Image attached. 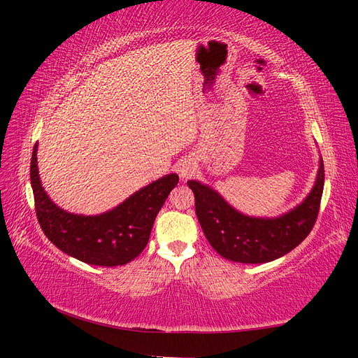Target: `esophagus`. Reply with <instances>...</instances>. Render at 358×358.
Returning a JSON list of instances; mask_svg holds the SVG:
<instances>
[{
	"label": "esophagus",
	"mask_w": 358,
	"mask_h": 358,
	"mask_svg": "<svg viewBox=\"0 0 358 358\" xmlns=\"http://www.w3.org/2000/svg\"><path fill=\"white\" fill-rule=\"evenodd\" d=\"M178 172H180V177H181V178L192 177V175L196 172V163L194 162V159L187 158V159H185V162L180 163Z\"/></svg>",
	"instance_id": "obj_1"
}]
</instances>
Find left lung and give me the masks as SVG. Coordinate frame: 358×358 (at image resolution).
Here are the masks:
<instances>
[{"label":"left lung","instance_id":"8db88e82","mask_svg":"<svg viewBox=\"0 0 358 358\" xmlns=\"http://www.w3.org/2000/svg\"><path fill=\"white\" fill-rule=\"evenodd\" d=\"M195 196V214L210 246L226 260L268 263L291 252L308 237L318 215L324 186L323 159L305 200L278 217L246 215L222 194L196 180L187 181Z\"/></svg>","mask_w":358,"mask_h":358}]
</instances>
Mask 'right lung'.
Listing matches in <instances>:
<instances>
[{
	"label": "right lung",
	"mask_w": 358,
	"mask_h": 358,
	"mask_svg": "<svg viewBox=\"0 0 358 358\" xmlns=\"http://www.w3.org/2000/svg\"><path fill=\"white\" fill-rule=\"evenodd\" d=\"M36 152L38 144L30 162V183L36 218L50 243L64 254L95 266L127 264L143 252L157 214L178 183L177 173H167L152 181L103 214H73L57 206L44 191Z\"/></svg>",
	"instance_id": "obj_1"
}]
</instances>
